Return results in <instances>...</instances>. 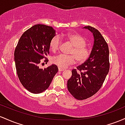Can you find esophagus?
<instances>
[{
  "label": "esophagus",
  "instance_id": "obj_1",
  "mask_svg": "<svg viewBox=\"0 0 125 125\" xmlns=\"http://www.w3.org/2000/svg\"><path fill=\"white\" fill-rule=\"evenodd\" d=\"M58 71H64V69H63V68H60V67H58Z\"/></svg>",
  "mask_w": 125,
  "mask_h": 125
}]
</instances>
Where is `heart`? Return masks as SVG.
<instances>
[{"instance_id":"obj_1","label":"heart","mask_w":125,"mask_h":125,"mask_svg":"<svg viewBox=\"0 0 125 125\" xmlns=\"http://www.w3.org/2000/svg\"><path fill=\"white\" fill-rule=\"evenodd\" d=\"M61 37L68 41L74 46L70 54L67 55L60 54L52 57L51 62L54 65L61 68H65L68 65L77 62L80 64L84 63L89 58L91 54V49L86 45V40L83 36L78 33H71L62 35ZM61 40L58 36H55L50 42V48L51 51H57L59 50Z\"/></svg>"}]
</instances>
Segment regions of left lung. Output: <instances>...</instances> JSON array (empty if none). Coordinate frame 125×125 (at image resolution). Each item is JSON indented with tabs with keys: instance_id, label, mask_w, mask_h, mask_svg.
<instances>
[{
	"instance_id": "left-lung-1",
	"label": "left lung",
	"mask_w": 125,
	"mask_h": 125,
	"mask_svg": "<svg viewBox=\"0 0 125 125\" xmlns=\"http://www.w3.org/2000/svg\"><path fill=\"white\" fill-rule=\"evenodd\" d=\"M93 33L94 45L89 58L72 70L67 88L77 100H84L95 94L104 83L110 68L108 45L100 32L90 26H84Z\"/></svg>"
}]
</instances>
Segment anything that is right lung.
I'll use <instances>...</instances> for the list:
<instances>
[{"label": "right lung", "mask_w": 125, "mask_h": 125, "mask_svg": "<svg viewBox=\"0 0 125 125\" xmlns=\"http://www.w3.org/2000/svg\"><path fill=\"white\" fill-rule=\"evenodd\" d=\"M55 35L52 27L38 24L22 34L15 48V66L18 78L22 85L31 93L38 94L47 90L58 72L52 64L47 68H39L43 58L50 52V42Z\"/></svg>", "instance_id": "add662e5"}]
</instances>
